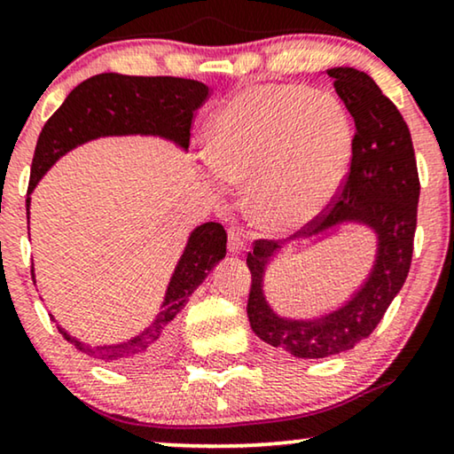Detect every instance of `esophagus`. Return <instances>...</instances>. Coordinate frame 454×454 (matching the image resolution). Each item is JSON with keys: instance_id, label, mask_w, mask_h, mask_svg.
I'll return each mask as SVG.
<instances>
[{"instance_id": "34e87169", "label": "esophagus", "mask_w": 454, "mask_h": 454, "mask_svg": "<svg viewBox=\"0 0 454 454\" xmlns=\"http://www.w3.org/2000/svg\"><path fill=\"white\" fill-rule=\"evenodd\" d=\"M228 251L232 254L245 251V239H242V234L236 228L228 230Z\"/></svg>"}]
</instances>
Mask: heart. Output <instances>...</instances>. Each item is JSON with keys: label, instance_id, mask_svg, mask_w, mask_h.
<instances>
[{"label": "heart", "instance_id": "heart-1", "mask_svg": "<svg viewBox=\"0 0 454 454\" xmlns=\"http://www.w3.org/2000/svg\"><path fill=\"white\" fill-rule=\"evenodd\" d=\"M209 183L251 181V212L265 232L310 224L346 181L354 129L340 102L300 84L247 88L215 113Z\"/></svg>", "mask_w": 454, "mask_h": 454}]
</instances>
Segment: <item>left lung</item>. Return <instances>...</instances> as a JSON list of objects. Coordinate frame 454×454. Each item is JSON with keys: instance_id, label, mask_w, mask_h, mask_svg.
<instances>
[{"instance_id": "1", "label": "left lung", "mask_w": 454, "mask_h": 454, "mask_svg": "<svg viewBox=\"0 0 454 454\" xmlns=\"http://www.w3.org/2000/svg\"><path fill=\"white\" fill-rule=\"evenodd\" d=\"M327 74L356 123L352 166L329 214L292 239L317 242L341 226H362L376 242L372 267L335 309L315 317H286L265 296L267 267L284 247L257 240L247 257L253 278L247 304L251 329L259 340L304 360L349 352L372 333L403 288L418 224L419 178L410 127L368 74L354 67H331Z\"/></svg>"}]
</instances>
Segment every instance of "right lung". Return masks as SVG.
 <instances>
[{
  "instance_id": "obj_1",
  "label": "right lung",
  "mask_w": 454,
  "mask_h": 454,
  "mask_svg": "<svg viewBox=\"0 0 454 454\" xmlns=\"http://www.w3.org/2000/svg\"><path fill=\"white\" fill-rule=\"evenodd\" d=\"M209 97V88L197 80L142 78V75L98 74L75 86L57 108L38 136L30 168L27 218L30 224V193L47 170L67 152L98 137L144 136L160 137L183 152L189 150L193 113ZM30 236V226H28ZM226 257V230L218 222H206L189 232L166 286L160 310L148 327L125 341L92 346L67 333H59L75 349L97 360L119 366H152L162 362L175 346L176 315L187 304L209 271ZM33 282L35 265H33ZM55 321L53 315H49ZM57 323V321H55Z\"/></svg>"
}]
</instances>
